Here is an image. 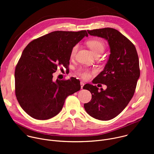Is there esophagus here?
<instances>
[{"label":"esophagus","mask_w":154,"mask_h":154,"mask_svg":"<svg viewBox=\"0 0 154 154\" xmlns=\"http://www.w3.org/2000/svg\"><path fill=\"white\" fill-rule=\"evenodd\" d=\"M84 85H85V83L83 82H80V86H81V88L82 89H83V87Z\"/></svg>","instance_id":"esophagus-1"}]
</instances>
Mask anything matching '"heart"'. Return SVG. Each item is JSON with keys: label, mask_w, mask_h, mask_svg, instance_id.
<instances>
[{"label": "heart", "mask_w": 154, "mask_h": 154, "mask_svg": "<svg viewBox=\"0 0 154 154\" xmlns=\"http://www.w3.org/2000/svg\"><path fill=\"white\" fill-rule=\"evenodd\" d=\"M86 44L91 49V50L93 51L95 56L101 55L105 50V44L101 39H91V40H89L88 41H87ZM78 48H79V45H76L72 49L71 52V57L72 58L75 56ZM77 74L79 76H80L82 79H89L91 77L90 72L89 71H88L87 69H83V68H79V69H77Z\"/></svg>", "instance_id": "b5f03b06"}]
</instances>
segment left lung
Instances as JSON below:
<instances>
[{"label":"left lung","mask_w":154,"mask_h":154,"mask_svg":"<svg viewBox=\"0 0 154 154\" xmlns=\"http://www.w3.org/2000/svg\"><path fill=\"white\" fill-rule=\"evenodd\" d=\"M91 36L105 39L110 49L103 70L93 80L94 84L106 85L105 90L86 84L83 88L92 94L90 102L84 104L87 113L102 121L117 116L132 98L140 75L139 58L134 44L115 29L87 30Z\"/></svg>","instance_id":"obj_1"}]
</instances>
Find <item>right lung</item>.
Instances as JSON below:
<instances>
[{
    "mask_svg": "<svg viewBox=\"0 0 154 154\" xmlns=\"http://www.w3.org/2000/svg\"><path fill=\"white\" fill-rule=\"evenodd\" d=\"M86 30L55 31L31 41L22 53L14 72L15 93L21 108L36 119L58 115L66 98L80 90V81L71 77L53 79L58 66L69 64L73 47Z\"/></svg>",
    "mask_w": 154,
    "mask_h": 154,
    "instance_id": "obj_1",
    "label": "right lung"
}]
</instances>
